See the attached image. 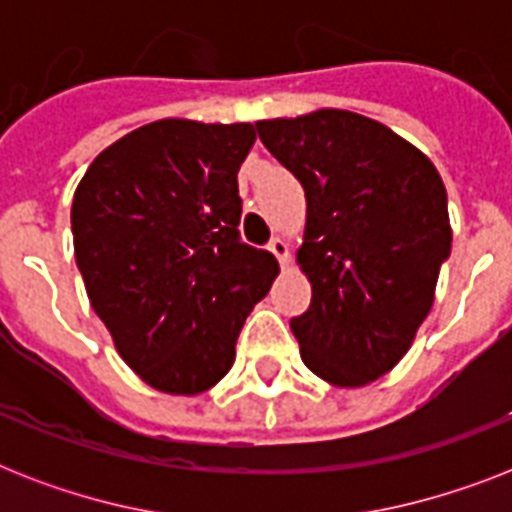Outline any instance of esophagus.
Masks as SVG:
<instances>
[{
    "label": "esophagus",
    "mask_w": 512,
    "mask_h": 512,
    "mask_svg": "<svg viewBox=\"0 0 512 512\" xmlns=\"http://www.w3.org/2000/svg\"><path fill=\"white\" fill-rule=\"evenodd\" d=\"M271 252H273V257L279 260L281 268H289V263H292V255H289L287 241H284V239H273L271 241Z\"/></svg>",
    "instance_id": "obj_1"
}]
</instances>
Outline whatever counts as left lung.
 Returning <instances> with one entry per match:
<instances>
[{"label":"left lung","instance_id":"1","mask_svg":"<svg viewBox=\"0 0 512 512\" xmlns=\"http://www.w3.org/2000/svg\"><path fill=\"white\" fill-rule=\"evenodd\" d=\"M300 180L297 265L311 308L292 319L303 364L335 388H364L412 348L452 252L444 180L428 156L369 116L319 108L257 122Z\"/></svg>","mask_w":512,"mask_h":512}]
</instances>
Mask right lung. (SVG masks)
<instances>
[{
    "label": "right lung",
    "instance_id": "add662e5",
    "mask_svg": "<svg viewBox=\"0 0 512 512\" xmlns=\"http://www.w3.org/2000/svg\"><path fill=\"white\" fill-rule=\"evenodd\" d=\"M252 124L159 119L100 151L71 204L74 257L116 353L151 388L199 396L279 263L239 239Z\"/></svg>",
    "mask_w": 512,
    "mask_h": 512
}]
</instances>
